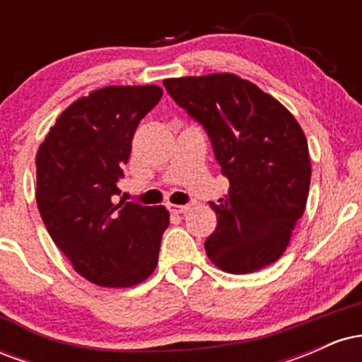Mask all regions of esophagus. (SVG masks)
Returning a JSON list of instances; mask_svg holds the SVG:
<instances>
[{
	"label": "esophagus",
	"mask_w": 362,
	"mask_h": 362,
	"mask_svg": "<svg viewBox=\"0 0 362 362\" xmlns=\"http://www.w3.org/2000/svg\"><path fill=\"white\" fill-rule=\"evenodd\" d=\"M167 207H168L170 213H173V214H185V213H189V209H190V206H189V204H184V206L168 204Z\"/></svg>",
	"instance_id": "obj_1"
}]
</instances>
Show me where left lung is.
I'll return each mask as SVG.
<instances>
[{"label":"left lung","mask_w":362,"mask_h":362,"mask_svg":"<svg viewBox=\"0 0 362 362\" xmlns=\"http://www.w3.org/2000/svg\"><path fill=\"white\" fill-rule=\"evenodd\" d=\"M168 95L206 129L230 190L204 242L214 265L250 274L276 262L305 213L311 163L305 132L282 103L231 73L170 78Z\"/></svg>","instance_id":"obj_1"}]
</instances>
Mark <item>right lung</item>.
I'll use <instances>...</instances> for the list:
<instances>
[{
	"mask_svg": "<svg viewBox=\"0 0 362 362\" xmlns=\"http://www.w3.org/2000/svg\"><path fill=\"white\" fill-rule=\"evenodd\" d=\"M161 95L156 85L91 91L62 112L37 151L42 221L74 271L93 284L131 288L158 264L168 211L115 201L132 136Z\"/></svg>",
	"mask_w": 362,
	"mask_h": 362,
	"instance_id": "add662e5",
	"label": "right lung"
}]
</instances>
